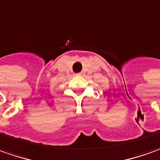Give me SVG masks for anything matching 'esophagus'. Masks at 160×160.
Instances as JSON below:
<instances>
[{"mask_svg": "<svg viewBox=\"0 0 160 160\" xmlns=\"http://www.w3.org/2000/svg\"><path fill=\"white\" fill-rule=\"evenodd\" d=\"M83 74V72H80V73H77V75H82Z\"/></svg>", "mask_w": 160, "mask_h": 160, "instance_id": "esophagus-1", "label": "esophagus"}]
</instances>
